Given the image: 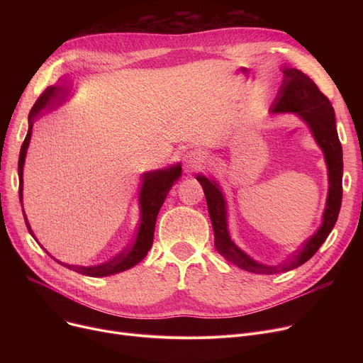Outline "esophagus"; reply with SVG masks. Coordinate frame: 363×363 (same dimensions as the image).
I'll return each instance as SVG.
<instances>
[{
  "label": "esophagus",
  "instance_id": "1",
  "mask_svg": "<svg viewBox=\"0 0 363 363\" xmlns=\"http://www.w3.org/2000/svg\"><path fill=\"white\" fill-rule=\"evenodd\" d=\"M182 160H184V169H185L186 174L197 170L199 167H201V163H203L201 157L193 151H185L182 155Z\"/></svg>",
  "mask_w": 363,
  "mask_h": 363
}]
</instances>
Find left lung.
I'll list each match as a JSON object with an SVG mask.
<instances>
[{"label":"left lung","mask_w":363,"mask_h":363,"mask_svg":"<svg viewBox=\"0 0 363 363\" xmlns=\"http://www.w3.org/2000/svg\"><path fill=\"white\" fill-rule=\"evenodd\" d=\"M284 78L277 94V99L271 106V113H294L308 125L312 137L323 152L328 170V194L325 211L322 215V223L318 231L304 241L303 247L291 257L279 264H264L255 260L231 240L230 230H228V204L222 193L220 185L213 179L204 175H197L196 179L201 184L207 201L208 215H211L215 247L228 262L234 263L238 268L260 274L274 275L293 271L303 263H306L327 240L337 222L341 197H342V150L338 140L335 128V113L330 100L323 95L316 84L298 69L284 67Z\"/></svg>","instance_id":"1"}]
</instances>
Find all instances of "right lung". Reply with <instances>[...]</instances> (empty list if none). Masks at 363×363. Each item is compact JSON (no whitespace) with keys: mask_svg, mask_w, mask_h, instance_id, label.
Returning a JSON list of instances; mask_svg holds the SVG:
<instances>
[{"mask_svg":"<svg viewBox=\"0 0 363 363\" xmlns=\"http://www.w3.org/2000/svg\"><path fill=\"white\" fill-rule=\"evenodd\" d=\"M72 92V86H69L66 82L63 84H57L52 86H48L43 94L41 97L36 100L33 104L30 113H29V129L26 133V138L22 144L21 148V156H18V199H21V203L23 204V166H25V159H26V152L28 147L30 143L32 137V126L36 118H40L44 113V110H51L55 106H62ZM182 175V167L181 164H174L164 169H156L151 172H145L143 185L140 189V197H138V204H140V226H138V233L135 240H133L132 245L125 252L119 253L116 257H113L111 260L101 263V264H95V266H76V264H67L60 260H57L52 257L57 263H60L66 268L86 275V277H94V278H100V277H110L114 274L123 272L126 269H130L132 266H135L140 263L148 253L152 245V237H155V226H156V219L159 215L160 207L163 206L167 193L170 191V188L174 186V184L181 178ZM25 222L30 235L36 240L33 235V231L30 230V225L28 222V218L25 215ZM38 241V240H36ZM40 244V242H38ZM44 249V247H43ZM45 250V249H44ZM47 252V250H45ZM48 253V252H47Z\"/></svg>","mask_w":363,"mask_h":363,"instance_id":"1","label":"right lung"}]
</instances>
